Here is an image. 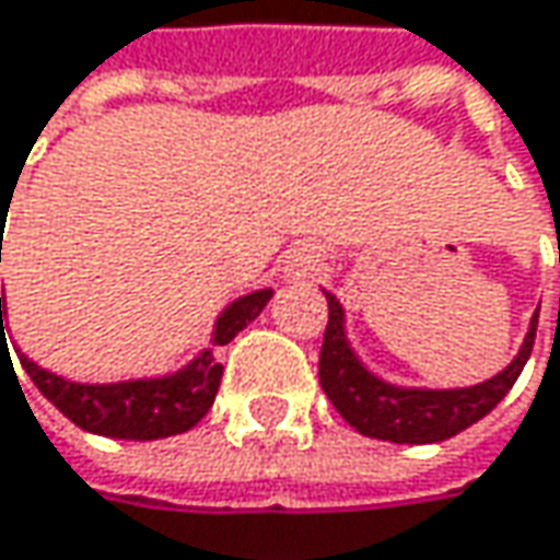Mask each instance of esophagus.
Masks as SVG:
<instances>
[{"instance_id": "esophagus-1", "label": "esophagus", "mask_w": 560, "mask_h": 560, "mask_svg": "<svg viewBox=\"0 0 560 560\" xmlns=\"http://www.w3.org/2000/svg\"><path fill=\"white\" fill-rule=\"evenodd\" d=\"M316 253L313 249H298V253H291L288 256V266H284V272L288 276H294V279H307L313 269H316Z\"/></svg>"}]
</instances>
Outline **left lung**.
Segmentation results:
<instances>
[{"mask_svg":"<svg viewBox=\"0 0 560 560\" xmlns=\"http://www.w3.org/2000/svg\"><path fill=\"white\" fill-rule=\"evenodd\" d=\"M326 301H329V323L319 348V386L358 434L389 444H441L481 421L508 396L520 371L526 368L539 326V311H536L516 358L491 380L459 389H421V386H396L368 371L348 342L346 311L339 298L326 291Z\"/></svg>","mask_w":560,"mask_h":560,"instance_id":"8db88e82","label":"left lung"}]
</instances>
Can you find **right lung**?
Returning a JSON list of instances; mask_svg holds the SVG:
<instances>
[{"instance_id": "obj_1", "label": "right lung", "mask_w": 560, "mask_h": 560, "mask_svg": "<svg viewBox=\"0 0 560 560\" xmlns=\"http://www.w3.org/2000/svg\"><path fill=\"white\" fill-rule=\"evenodd\" d=\"M269 298H272V288L249 291L244 298L231 301L214 319L212 346H228L247 323H253L262 313ZM2 316H5V298H0V348L5 354L9 346H5ZM18 358H21V368L27 371V377L34 380V386L72 424H79L82 431H91V434L119 438V441H158V438H174V434L189 431L192 424H199L206 418V411L212 409L218 383L224 374V368L214 361L212 348L199 351L189 364H183L174 374L119 380V383H75V380H66L37 368L21 351H18Z\"/></svg>"}]
</instances>
